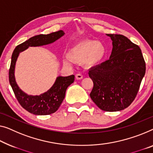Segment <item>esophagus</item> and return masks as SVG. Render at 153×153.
<instances>
[{"label": "esophagus", "mask_w": 153, "mask_h": 153, "mask_svg": "<svg viewBox=\"0 0 153 153\" xmlns=\"http://www.w3.org/2000/svg\"><path fill=\"white\" fill-rule=\"evenodd\" d=\"M76 79H82L83 78V76L82 74H77L76 75Z\"/></svg>", "instance_id": "34e87169"}]
</instances>
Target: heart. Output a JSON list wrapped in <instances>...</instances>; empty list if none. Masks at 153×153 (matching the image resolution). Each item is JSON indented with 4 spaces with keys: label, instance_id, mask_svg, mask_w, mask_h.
Wrapping results in <instances>:
<instances>
[{
    "label": "heart",
    "instance_id": "1",
    "mask_svg": "<svg viewBox=\"0 0 153 153\" xmlns=\"http://www.w3.org/2000/svg\"><path fill=\"white\" fill-rule=\"evenodd\" d=\"M106 49L103 43L94 40H85L77 42L69 51V56H65L64 63L70 65L72 60L82 61L88 67L98 65L104 60Z\"/></svg>",
    "mask_w": 153,
    "mask_h": 153
}]
</instances>
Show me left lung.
I'll use <instances>...</instances> for the list:
<instances>
[{"label": "left lung", "mask_w": 153, "mask_h": 153, "mask_svg": "<svg viewBox=\"0 0 153 153\" xmlns=\"http://www.w3.org/2000/svg\"><path fill=\"white\" fill-rule=\"evenodd\" d=\"M113 49L108 60L91 68L93 82L90 97L102 111L124 110L135 100L146 73L140 48L126 36L106 34Z\"/></svg>", "instance_id": "1"}]
</instances>
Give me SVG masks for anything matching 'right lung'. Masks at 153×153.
Wrapping results in <instances>:
<instances>
[{
	"mask_svg": "<svg viewBox=\"0 0 153 153\" xmlns=\"http://www.w3.org/2000/svg\"><path fill=\"white\" fill-rule=\"evenodd\" d=\"M62 30L47 35L40 34L31 37L15 48L11 56L9 80L15 96L20 105L28 112L36 115H47L56 112L65 99L66 91L75 80L74 75L58 76L51 88L39 95H28L20 89L16 81L15 67L20 53L29 47H41L51 44L65 35Z\"/></svg>",
	"mask_w": 153,
	"mask_h": 153,
	"instance_id": "right-lung-1",
	"label": "right lung"
}]
</instances>
